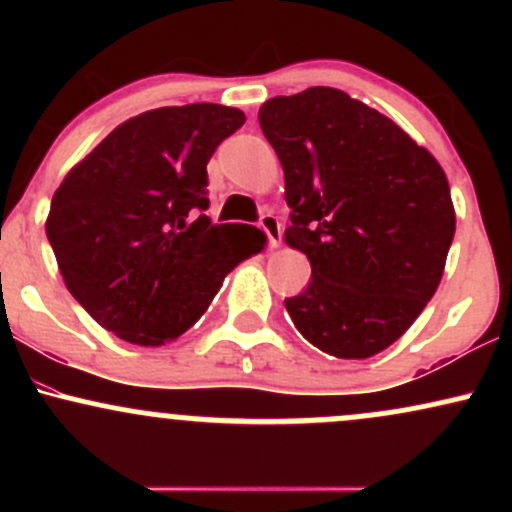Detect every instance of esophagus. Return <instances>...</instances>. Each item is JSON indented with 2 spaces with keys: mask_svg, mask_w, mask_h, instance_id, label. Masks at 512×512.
<instances>
[{
  "mask_svg": "<svg viewBox=\"0 0 512 512\" xmlns=\"http://www.w3.org/2000/svg\"><path fill=\"white\" fill-rule=\"evenodd\" d=\"M260 228L267 233L269 248H276V245L281 243V223L272 214V211H264V214L260 216Z\"/></svg>",
  "mask_w": 512,
  "mask_h": 512,
  "instance_id": "1",
  "label": "esophagus"
}]
</instances>
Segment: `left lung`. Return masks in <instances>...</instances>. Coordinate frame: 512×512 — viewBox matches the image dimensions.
<instances>
[{
    "mask_svg": "<svg viewBox=\"0 0 512 512\" xmlns=\"http://www.w3.org/2000/svg\"><path fill=\"white\" fill-rule=\"evenodd\" d=\"M260 127L286 178V243L310 260L286 298L325 354L370 358L395 344L436 293L455 209L440 163L390 117L330 86L269 98Z\"/></svg>",
    "mask_w": 512,
    "mask_h": 512,
    "instance_id": "8db88e82",
    "label": "left lung"
}]
</instances>
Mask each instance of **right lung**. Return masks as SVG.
<instances>
[{"label": "right lung", "instance_id": "right-lung-1", "mask_svg": "<svg viewBox=\"0 0 512 512\" xmlns=\"http://www.w3.org/2000/svg\"><path fill=\"white\" fill-rule=\"evenodd\" d=\"M216 103L156 108L122 122L57 187L45 223L64 284L129 344L161 346L204 315L264 233L211 223L207 163L243 127Z\"/></svg>", "mask_w": 512, "mask_h": 512}]
</instances>
